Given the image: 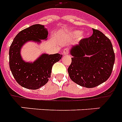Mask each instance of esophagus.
Here are the masks:
<instances>
[{
  "label": "esophagus",
  "instance_id": "34e87169",
  "mask_svg": "<svg viewBox=\"0 0 122 122\" xmlns=\"http://www.w3.org/2000/svg\"><path fill=\"white\" fill-rule=\"evenodd\" d=\"M69 51H70V49L68 47H66V48H64V49L63 50V55H66V54H69Z\"/></svg>",
  "mask_w": 122,
  "mask_h": 122
}]
</instances>
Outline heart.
<instances>
[{"mask_svg":"<svg viewBox=\"0 0 122 122\" xmlns=\"http://www.w3.org/2000/svg\"><path fill=\"white\" fill-rule=\"evenodd\" d=\"M80 34H81V32H80V31H76V32H75V36H80Z\"/></svg>","mask_w":122,"mask_h":122,"instance_id":"obj_1","label":"heart"}]
</instances>
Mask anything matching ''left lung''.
<instances>
[{"label": "left lung", "mask_w": 122, "mask_h": 122, "mask_svg": "<svg viewBox=\"0 0 122 122\" xmlns=\"http://www.w3.org/2000/svg\"><path fill=\"white\" fill-rule=\"evenodd\" d=\"M93 32L90 37L82 39L72 47L73 57L68 69L71 80L86 88H94L107 81L115 63L110 40L100 30L93 29Z\"/></svg>", "instance_id": "left-lung-1"}]
</instances>
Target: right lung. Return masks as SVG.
Returning <instances> with one entry per match:
<instances>
[{
  "label": "right lung",
  "mask_w": 122,
  "mask_h": 122,
  "mask_svg": "<svg viewBox=\"0 0 122 122\" xmlns=\"http://www.w3.org/2000/svg\"><path fill=\"white\" fill-rule=\"evenodd\" d=\"M48 35L46 27L35 24L21 30L13 40L9 49V66L15 80L21 86L37 90L47 83L51 77L52 67L63 55L44 54L33 63H25L22 59L20 50L27 41H40Z\"/></svg>",
  "instance_id": "obj_1"
}]
</instances>
